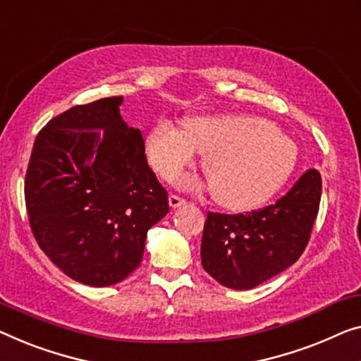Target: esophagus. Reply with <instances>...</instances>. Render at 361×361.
Instances as JSON below:
<instances>
[{"mask_svg":"<svg viewBox=\"0 0 361 361\" xmlns=\"http://www.w3.org/2000/svg\"><path fill=\"white\" fill-rule=\"evenodd\" d=\"M169 204H170V207H180V206H185L186 204V199H183V197H180L178 195H170L169 196Z\"/></svg>","mask_w":361,"mask_h":361,"instance_id":"esophagus-1","label":"esophagus"}]
</instances>
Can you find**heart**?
Returning a JSON list of instances; mask_svg holds the SVG:
<instances>
[{"instance_id":"b5f03b06","label":"heart","mask_w":361,"mask_h":361,"mask_svg":"<svg viewBox=\"0 0 361 361\" xmlns=\"http://www.w3.org/2000/svg\"><path fill=\"white\" fill-rule=\"evenodd\" d=\"M144 150L155 173L175 180L204 154L202 170L212 197L232 211H248L271 199L292 176L298 149L292 139L250 115L196 116L183 131L160 121L146 134Z\"/></svg>"}]
</instances>
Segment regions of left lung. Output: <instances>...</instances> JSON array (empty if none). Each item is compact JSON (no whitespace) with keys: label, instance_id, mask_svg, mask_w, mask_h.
<instances>
[{"label":"left lung","instance_id":"left-lung-1","mask_svg":"<svg viewBox=\"0 0 361 361\" xmlns=\"http://www.w3.org/2000/svg\"><path fill=\"white\" fill-rule=\"evenodd\" d=\"M321 185L319 171L310 169L264 209L209 212L201 243L204 271L224 287L250 290L297 262L319 211Z\"/></svg>","mask_w":361,"mask_h":361}]
</instances>
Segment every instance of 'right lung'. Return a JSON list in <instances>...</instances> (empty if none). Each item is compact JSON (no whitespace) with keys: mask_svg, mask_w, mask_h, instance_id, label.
Wrapping results in <instances>:
<instances>
[{"mask_svg":"<svg viewBox=\"0 0 361 361\" xmlns=\"http://www.w3.org/2000/svg\"><path fill=\"white\" fill-rule=\"evenodd\" d=\"M121 102L106 97L48 121L25 173L37 243L68 277L92 287L125 281L141 264L149 228L169 212V195L147 164L141 131L121 118Z\"/></svg>","mask_w":361,"mask_h":361,"instance_id":"add662e5","label":"right lung"}]
</instances>
